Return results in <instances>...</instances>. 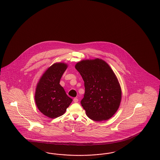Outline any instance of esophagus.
I'll return each mask as SVG.
<instances>
[{"mask_svg":"<svg viewBox=\"0 0 160 160\" xmlns=\"http://www.w3.org/2000/svg\"><path fill=\"white\" fill-rule=\"evenodd\" d=\"M74 102H78V99L77 98H74L73 99Z\"/></svg>","mask_w":160,"mask_h":160,"instance_id":"1","label":"esophagus"}]
</instances>
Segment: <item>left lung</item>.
<instances>
[{"instance_id":"left-lung-1","label":"left lung","mask_w":160,"mask_h":160,"mask_svg":"<svg viewBox=\"0 0 160 160\" xmlns=\"http://www.w3.org/2000/svg\"><path fill=\"white\" fill-rule=\"evenodd\" d=\"M75 68L84 82L81 104L92 120H108L117 112L121 101V88L112 70L100 59L78 62Z\"/></svg>"}]
</instances>
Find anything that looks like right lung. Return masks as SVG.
<instances>
[{"mask_svg":"<svg viewBox=\"0 0 160 160\" xmlns=\"http://www.w3.org/2000/svg\"><path fill=\"white\" fill-rule=\"evenodd\" d=\"M67 65L56 63L43 74L37 84L35 101L40 112L51 118L62 115L72 102L59 84Z\"/></svg>","mask_w":160,"mask_h":160,"instance_id":"add662e5","label":"right lung"}]
</instances>
